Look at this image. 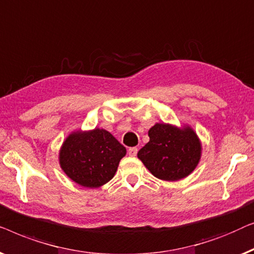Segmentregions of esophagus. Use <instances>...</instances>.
<instances>
[{
  "mask_svg": "<svg viewBox=\"0 0 254 254\" xmlns=\"http://www.w3.org/2000/svg\"><path fill=\"white\" fill-rule=\"evenodd\" d=\"M128 155L130 156H135L137 155V153H138V148L137 147H131V148H128Z\"/></svg>",
  "mask_w": 254,
  "mask_h": 254,
  "instance_id": "1",
  "label": "esophagus"
}]
</instances>
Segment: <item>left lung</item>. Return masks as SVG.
<instances>
[{
    "label": "left lung",
    "instance_id": "obj_1",
    "mask_svg": "<svg viewBox=\"0 0 254 254\" xmlns=\"http://www.w3.org/2000/svg\"><path fill=\"white\" fill-rule=\"evenodd\" d=\"M148 137L149 141L138 152V159L159 180H182L198 166L201 142L192 127L156 123L149 128Z\"/></svg>",
    "mask_w": 254,
    "mask_h": 254
}]
</instances>
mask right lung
Masks as SVG:
<instances>
[{
	"mask_svg": "<svg viewBox=\"0 0 254 254\" xmlns=\"http://www.w3.org/2000/svg\"><path fill=\"white\" fill-rule=\"evenodd\" d=\"M126 154V147L107 130L76 131L60 149V166L77 184L99 188L112 180Z\"/></svg>",
	"mask_w": 254,
	"mask_h": 254,
	"instance_id": "obj_1",
	"label": "right lung"
}]
</instances>
